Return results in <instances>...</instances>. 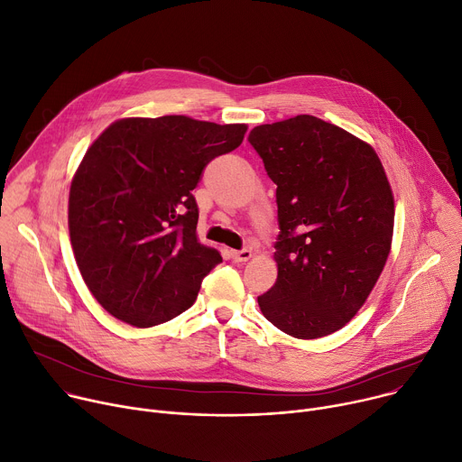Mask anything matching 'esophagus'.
I'll return each mask as SVG.
<instances>
[{"instance_id":"34e87169","label":"esophagus","mask_w":462,"mask_h":462,"mask_svg":"<svg viewBox=\"0 0 462 462\" xmlns=\"http://www.w3.org/2000/svg\"><path fill=\"white\" fill-rule=\"evenodd\" d=\"M232 260L236 262V263H243V262H248L250 258L254 256V253L250 248H243V250H232Z\"/></svg>"}]
</instances>
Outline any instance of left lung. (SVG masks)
Returning a JSON list of instances; mask_svg holds the SVG:
<instances>
[{"label": "left lung", "mask_w": 462, "mask_h": 462, "mask_svg": "<svg viewBox=\"0 0 462 462\" xmlns=\"http://www.w3.org/2000/svg\"><path fill=\"white\" fill-rule=\"evenodd\" d=\"M248 142L276 184L278 278L262 313L297 339L341 329L366 302L393 243L394 195L370 143L300 114Z\"/></svg>", "instance_id": "8db88e82"}]
</instances>
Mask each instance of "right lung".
Listing matches in <instances>:
<instances>
[{"mask_svg": "<svg viewBox=\"0 0 462 462\" xmlns=\"http://www.w3.org/2000/svg\"><path fill=\"white\" fill-rule=\"evenodd\" d=\"M245 133V123L188 116L123 117L88 147L71 180L68 228L82 280L110 315L151 328L193 306L223 258L197 237L191 191Z\"/></svg>", "mask_w": 462, "mask_h": 462, "instance_id": "obj_1", "label": "right lung"}]
</instances>
